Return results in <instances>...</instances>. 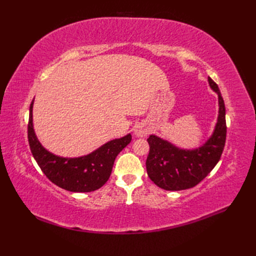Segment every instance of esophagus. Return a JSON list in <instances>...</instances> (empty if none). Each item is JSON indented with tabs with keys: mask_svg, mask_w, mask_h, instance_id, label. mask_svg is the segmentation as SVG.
Instances as JSON below:
<instances>
[{
	"mask_svg": "<svg viewBox=\"0 0 256 256\" xmlns=\"http://www.w3.org/2000/svg\"><path fill=\"white\" fill-rule=\"evenodd\" d=\"M147 134H148V128H147L145 124H140V125H138L134 129V134L138 138H143L147 136Z\"/></svg>",
	"mask_w": 256,
	"mask_h": 256,
	"instance_id": "esophagus-1",
	"label": "esophagus"
}]
</instances>
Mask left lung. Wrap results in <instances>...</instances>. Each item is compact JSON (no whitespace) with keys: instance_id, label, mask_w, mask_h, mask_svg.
<instances>
[{"instance_id":"1","label":"left lung","mask_w":256,"mask_h":256,"mask_svg":"<svg viewBox=\"0 0 256 256\" xmlns=\"http://www.w3.org/2000/svg\"><path fill=\"white\" fill-rule=\"evenodd\" d=\"M210 88L219 97L218 122L209 140L196 150H180L156 136H150V154L146 170L158 187L168 191L194 187L212 172L218 164L226 140V106L216 83L208 76Z\"/></svg>"}]
</instances>
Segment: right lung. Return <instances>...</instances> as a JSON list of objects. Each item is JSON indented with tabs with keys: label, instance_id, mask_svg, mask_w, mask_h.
<instances>
[{
	"label": "right lung",
	"instance_id": "1",
	"mask_svg": "<svg viewBox=\"0 0 256 256\" xmlns=\"http://www.w3.org/2000/svg\"><path fill=\"white\" fill-rule=\"evenodd\" d=\"M33 102L30 106L28 138L30 152L44 174L54 184L72 192L95 191L108 182L115 158L131 142V134L106 143L79 158H63L44 150L33 128Z\"/></svg>",
	"mask_w": 256,
	"mask_h": 256
}]
</instances>
